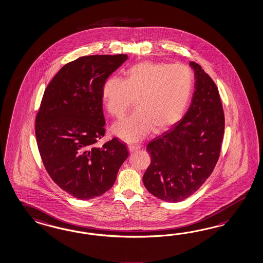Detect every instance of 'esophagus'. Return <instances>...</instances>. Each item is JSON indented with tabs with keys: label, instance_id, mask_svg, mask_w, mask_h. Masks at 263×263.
Instances as JSON below:
<instances>
[{
	"label": "esophagus",
	"instance_id": "34e87169",
	"mask_svg": "<svg viewBox=\"0 0 263 263\" xmlns=\"http://www.w3.org/2000/svg\"><path fill=\"white\" fill-rule=\"evenodd\" d=\"M141 148L140 145H135V144H128V149L130 152H135V151L139 150Z\"/></svg>",
	"mask_w": 263,
	"mask_h": 263
}]
</instances>
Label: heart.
Segmentation results:
<instances>
[{
	"mask_svg": "<svg viewBox=\"0 0 263 263\" xmlns=\"http://www.w3.org/2000/svg\"><path fill=\"white\" fill-rule=\"evenodd\" d=\"M194 87V75L182 64L145 61L128 68L125 78L109 77L102 86V100L108 113L120 119L133 100L135 110L113 126V133L134 142L153 132L171 128L183 115Z\"/></svg>",
	"mask_w": 263,
	"mask_h": 263,
	"instance_id": "b5f03b06",
	"label": "heart"
}]
</instances>
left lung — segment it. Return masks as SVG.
Listing matches in <instances>:
<instances>
[{"label":"left lung","mask_w":263,"mask_h":263,"mask_svg":"<svg viewBox=\"0 0 263 263\" xmlns=\"http://www.w3.org/2000/svg\"><path fill=\"white\" fill-rule=\"evenodd\" d=\"M195 91L187 112L148 143L151 163L143 183L158 199L177 203L192 195L217 163L225 129L217 86L194 61Z\"/></svg>","instance_id":"1"}]
</instances>
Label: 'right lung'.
Masks as SVG:
<instances>
[{
  "mask_svg": "<svg viewBox=\"0 0 263 263\" xmlns=\"http://www.w3.org/2000/svg\"><path fill=\"white\" fill-rule=\"evenodd\" d=\"M128 60L127 54H96L65 64L48 84L35 118V136L43 164L62 190L80 200L112 187L128 158L125 143L105 135L102 86Z\"/></svg>",
  "mask_w": 263,
  "mask_h": 263,
  "instance_id": "add662e5",
  "label": "right lung"
}]
</instances>
